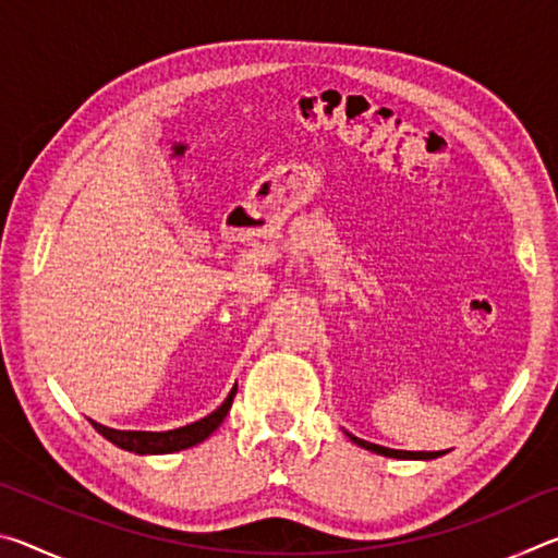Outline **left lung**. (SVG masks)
Segmentation results:
<instances>
[{
    "label": "left lung",
    "instance_id": "obj_1",
    "mask_svg": "<svg viewBox=\"0 0 558 558\" xmlns=\"http://www.w3.org/2000/svg\"><path fill=\"white\" fill-rule=\"evenodd\" d=\"M344 433H347V430H344ZM347 438L352 440V442H356L359 448L372 450V452H376V456H384V458H396V460H433V458H440V456H446V452H448V450H438V452H426V450H418V452H413V450H393V448L376 446V442H366V440H362V438L352 436V433H347Z\"/></svg>",
    "mask_w": 558,
    "mask_h": 558
}]
</instances>
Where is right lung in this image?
Wrapping results in <instances>:
<instances>
[{
	"label": "right lung",
	"mask_w": 558,
	"mask_h": 558,
	"mask_svg": "<svg viewBox=\"0 0 558 558\" xmlns=\"http://www.w3.org/2000/svg\"><path fill=\"white\" fill-rule=\"evenodd\" d=\"M235 389H239V386H233L231 393L226 396V401L219 405V409L211 411L209 415H204L202 421H194L189 423V426L174 428V430H116L96 421H90V426L96 428L102 438H108L112 446H118L122 450L137 452V456H167V452L199 446L202 440L209 438L211 433L223 423L226 413H229Z\"/></svg>",
	"instance_id": "1"
}]
</instances>
